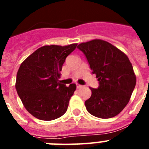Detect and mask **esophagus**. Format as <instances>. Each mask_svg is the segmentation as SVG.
<instances>
[{
    "mask_svg": "<svg viewBox=\"0 0 149 149\" xmlns=\"http://www.w3.org/2000/svg\"><path fill=\"white\" fill-rule=\"evenodd\" d=\"M76 86H77V89H79V88H81V87H82V85H80V84H76Z\"/></svg>",
    "mask_w": 149,
    "mask_h": 149,
    "instance_id": "obj_1",
    "label": "esophagus"
}]
</instances>
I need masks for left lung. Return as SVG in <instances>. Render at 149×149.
I'll use <instances>...</instances> for the list:
<instances>
[{
    "label": "left lung",
    "mask_w": 149,
    "mask_h": 149,
    "mask_svg": "<svg viewBox=\"0 0 149 149\" xmlns=\"http://www.w3.org/2000/svg\"><path fill=\"white\" fill-rule=\"evenodd\" d=\"M77 48L85 54L99 81L98 89L90 87L86 110L101 119L116 116L127 104L136 85L132 64L125 54L101 39L81 43Z\"/></svg>",
    "instance_id": "8db88e82"
}]
</instances>
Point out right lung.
<instances>
[{
	"label": "right lung",
	"mask_w": 149,
	"mask_h": 149,
	"mask_svg": "<svg viewBox=\"0 0 149 149\" xmlns=\"http://www.w3.org/2000/svg\"><path fill=\"white\" fill-rule=\"evenodd\" d=\"M77 45L42 46L18 68L15 89L26 110L38 119L54 120L66 112L76 84L66 86L58 79L65 58Z\"/></svg>",
	"instance_id": "right-lung-1"
}]
</instances>
